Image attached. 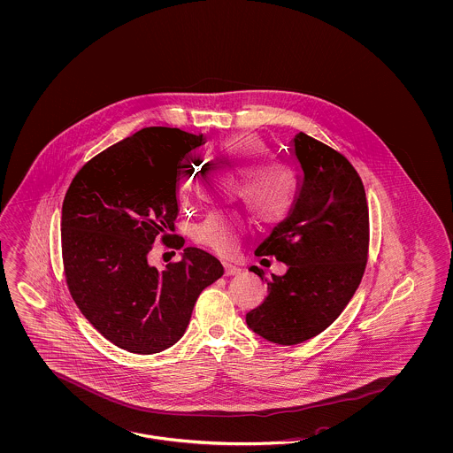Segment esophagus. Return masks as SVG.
Instances as JSON below:
<instances>
[{"label":"esophagus","mask_w":453,"mask_h":453,"mask_svg":"<svg viewBox=\"0 0 453 453\" xmlns=\"http://www.w3.org/2000/svg\"><path fill=\"white\" fill-rule=\"evenodd\" d=\"M222 265H224V274L227 275V277H229V275H235L241 273V269H239V267H235V265L229 264V262H224Z\"/></svg>","instance_id":"1"}]
</instances>
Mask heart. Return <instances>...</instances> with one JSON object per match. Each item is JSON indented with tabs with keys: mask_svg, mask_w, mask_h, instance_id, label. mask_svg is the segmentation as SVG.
<instances>
[{
	"mask_svg": "<svg viewBox=\"0 0 453 453\" xmlns=\"http://www.w3.org/2000/svg\"><path fill=\"white\" fill-rule=\"evenodd\" d=\"M220 156L242 176L241 197L252 216L262 224H277L296 199L294 169L279 159H269V146L256 134H239L224 141ZM246 222L237 212H211L201 220L192 237L196 242L229 256L237 249Z\"/></svg>",
	"mask_w": 453,
	"mask_h": 453,
	"instance_id": "obj_1",
	"label": "heart"
}]
</instances>
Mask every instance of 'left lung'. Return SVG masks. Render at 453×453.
I'll use <instances>...</instances> for the list:
<instances>
[{
	"label": "left lung",
	"mask_w": 453,
	"mask_h": 453,
	"mask_svg": "<svg viewBox=\"0 0 453 453\" xmlns=\"http://www.w3.org/2000/svg\"><path fill=\"white\" fill-rule=\"evenodd\" d=\"M299 189L256 256H273L288 273L267 280V297L247 312L250 329L269 342L296 345L329 327L356 294L369 254V206L349 159L299 133L292 139ZM264 280V273L252 265Z\"/></svg>",
	"instance_id": "8db88e82"
}]
</instances>
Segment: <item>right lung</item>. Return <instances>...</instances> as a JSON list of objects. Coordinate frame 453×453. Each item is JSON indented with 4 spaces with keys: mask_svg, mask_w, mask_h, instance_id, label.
Here are the masks:
<instances>
[{
    "mask_svg": "<svg viewBox=\"0 0 453 453\" xmlns=\"http://www.w3.org/2000/svg\"><path fill=\"white\" fill-rule=\"evenodd\" d=\"M201 144L203 134L144 127L82 165L65 196L69 294L89 324L127 352L157 354L178 342L199 294L224 274L197 247H186L165 271L148 262L154 241L173 237L180 161Z\"/></svg>",
    "mask_w": 453,
    "mask_h": 453,
    "instance_id": "right-lung-1",
    "label": "right lung"
}]
</instances>
